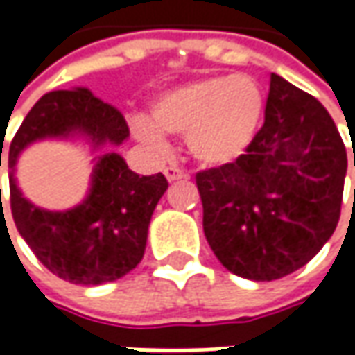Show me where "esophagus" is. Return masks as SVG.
Masks as SVG:
<instances>
[{"label":"esophagus","mask_w":355,"mask_h":355,"mask_svg":"<svg viewBox=\"0 0 355 355\" xmlns=\"http://www.w3.org/2000/svg\"><path fill=\"white\" fill-rule=\"evenodd\" d=\"M164 173H166L168 182H178V180H187V178H189V173H187V171L180 170V168H173V166L166 168Z\"/></svg>","instance_id":"esophagus-1"}]
</instances>
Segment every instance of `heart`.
I'll use <instances>...</instances> for the list:
<instances>
[{
    "label": "heart",
    "mask_w": 355,
    "mask_h": 355,
    "mask_svg": "<svg viewBox=\"0 0 355 355\" xmlns=\"http://www.w3.org/2000/svg\"><path fill=\"white\" fill-rule=\"evenodd\" d=\"M265 114V92L249 75H215L164 90L150 120H134V136L164 146V134L185 136L191 157L205 168L237 164L251 148Z\"/></svg>",
    "instance_id": "b5f03b06"
}]
</instances>
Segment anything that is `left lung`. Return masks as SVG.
<instances>
[{
	"instance_id": "obj_1",
	"label": "left lung",
	"mask_w": 355,
	"mask_h": 355,
	"mask_svg": "<svg viewBox=\"0 0 355 355\" xmlns=\"http://www.w3.org/2000/svg\"><path fill=\"white\" fill-rule=\"evenodd\" d=\"M346 170V146L328 110L272 73L265 124L247 154L196 175L203 231L219 263L259 282L306 265L338 225Z\"/></svg>"
}]
</instances>
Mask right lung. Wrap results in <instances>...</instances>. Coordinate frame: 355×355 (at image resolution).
<instances>
[{
	"mask_svg": "<svg viewBox=\"0 0 355 355\" xmlns=\"http://www.w3.org/2000/svg\"><path fill=\"white\" fill-rule=\"evenodd\" d=\"M128 136L124 116L89 89L53 90L35 103L9 146L13 221L35 257L59 279L94 286L122 279L142 261L150 219L168 180L162 173L138 175L120 154L103 152L104 146H120ZM53 137L85 139L95 154L87 198L64 212L37 208L15 180L20 152Z\"/></svg>",
	"mask_w": 355,
	"mask_h": 355,
	"instance_id": "right-lung-1",
	"label": "right lung"
}]
</instances>
